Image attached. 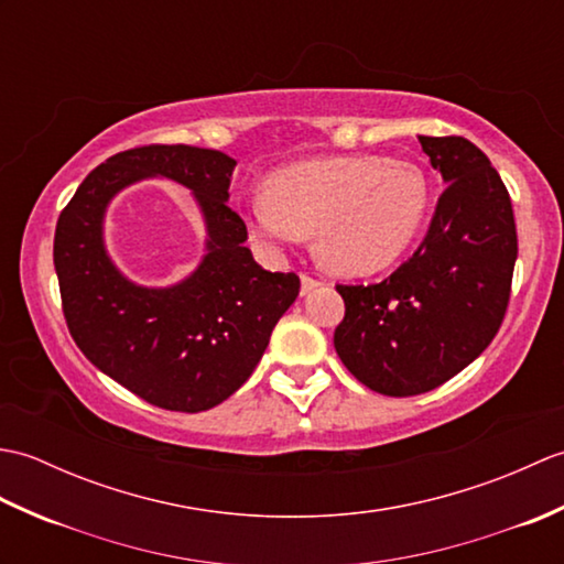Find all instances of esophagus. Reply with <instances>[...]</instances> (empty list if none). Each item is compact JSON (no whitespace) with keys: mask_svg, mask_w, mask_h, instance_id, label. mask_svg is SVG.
<instances>
[{"mask_svg":"<svg viewBox=\"0 0 564 564\" xmlns=\"http://www.w3.org/2000/svg\"><path fill=\"white\" fill-rule=\"evenodd\" d=\"M317 285H319V281L313 279V275H310V273H303V275H301V293H303V295H307L310 291H315Z\"/></svg>","mask_w":564,"mask_h":564,"instance_id":"34e87169","label":"esophagus"}]
</instances>
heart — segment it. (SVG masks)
<instances>
[{"label":"heart","mask_w":564,"mask_h":564,"mask_svg":"<svg viewBox=\"0 0 564 564\" xmlns=\"http://www.w3.org/2000/svg\"><path fill=\"white\" fill-rule=\"evenodd\" d=\"M429 198L416 164L346 154L271 174L267 196L249 200L247 220L251 235L273 247L315 230V251L327 269L366 275L410 251L424 230Z\"/></svg>","instance_id":"heart-1"}]
</instances>
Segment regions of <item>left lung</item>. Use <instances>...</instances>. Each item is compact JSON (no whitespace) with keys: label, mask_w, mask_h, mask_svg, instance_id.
Masks as SVG:
<instances>
[{"label":"left lung","mask_w":564,"mask_h":564,"mask_svg":"<svg viewBox=\"0 0 564 564\" xmlns=\"http://www.w3.org/2000/svg\"><path fill=\"white\" fill-rule=\"evenodd\" d=\"M446 191L424 242L388 279L337 285L341 364L366 388L412 398L458 376L505 319L519 254L509 191L487 154L458 135H419Z\"/></svg>","instance_id":"left-lung-1"}]
</instances>
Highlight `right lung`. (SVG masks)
<instances>
[{"mask_svg": "<svg viewBox=\"0 0 564 564\" xmlns=\"http://www.w3.org/2000/svg\"><path fill=\"white\" fill-rule=\"evenodd\" d=\"M235 160L191 145H145L99 164L59 213L53 261L72 339L101 373L172 412H203L254 373L275 322L301 293L295 273L261 269L247 225L227 206ZM166 175L195 191L207 257L170 290H145L115 269L102 213L118 189Z\"/></svg>", "mask_w": 564, "mask_h": 564, "instance_id": "obj_1", "label": "right lung"}]
</instances>
